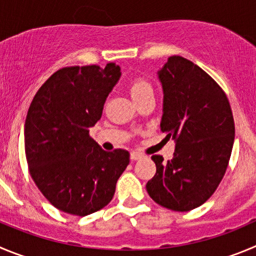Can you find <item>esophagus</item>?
I'll list each match as a JSON object with an SVG mask.
<instances>
[{
    "label": "esophagus",
    "mask_w": 256,
    "mask_h": 256,
    "mask_svg": "<svg viewBox=\"0 0 256 256\" xmlns=\"http://www.w3.org/2000/svg\"><path fill=\"white\" fill-rule=\"evenodd\" d=\"M142 156H144V155H142V152H132L130 154L131 160H139V159H142Z\"/></svg>",
    "instance_id": "esophagus-1"
}]
</instances>
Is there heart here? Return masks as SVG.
<instances>
[{"label":"heart","mask_w":256,"mask_h":256,"mask_svg":"<svg viewBox=\"0 0 256 256\" xmlns=\"http://www.w3.org/2000/svg\"><path fill=\"white\" fill-rule=\"evenodd\" d=\"M128 90L134 101H138L144 96L152 93V86L148 80L142 77H135L128 83Z\"/></svg>","instance_id":"heart-1"}]
</instances>
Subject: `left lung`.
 Masks as SVG:
<instances>
[{"label":"left lung","mask_w":256,"mask_h":256,"mask_svg":"<svg viewBox=\"0 0 256 256\" xmlns=\"http://www.w3.org/2000/svg\"><path fill=\"white\" fill-rule=\"evenodd\" d=\"M159 80L164 90L160 130L176 142V152L166 163L152 155L156 173L146 190L158 204L187 212L204 204L225 176L235 139L232 111L216 80L183 56H170Z\"/></svg>","instance_id":"1"}]
</instances>
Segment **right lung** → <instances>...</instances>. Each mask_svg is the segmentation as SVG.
Instances as JSON below:
<instances>
[{
	"label": "right lung",
	"instance_id": "obj_1",
	"mask_svg": "<svg viewBox=\"0 0 256 256\" xmlns=\"http://www.w3.org/2000/svg\"><path fill=\"white\" fill-rule=\"evenodd\" d=\"M121 76L120 66H66L39 88L25 121L28 172L54 207L87 216L111 202L130 163L128 150L104 152L90 136Z\"/></svg>",
	"mask_w": 256,
	"mask_h": 256
}]
</instances>
